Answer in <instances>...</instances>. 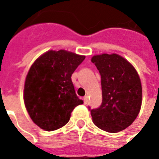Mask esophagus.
I'll return each instance as SVG.
<instances>
[{"mask_svg": "<svg viewBox=\"0 0 159 159\" xmlns=\"http://www.w3.org/2000/svg\"><path fill=\"white\" fill-rule=\"evenodd\" d=\"M83 101H84V104H85V105L88 104V102H89V98H88V96L83 97Z\"/></svg>", "mask_w": 159, "mask_h": 159, "instance_id": "1", "label": "esophagus"}]
</instances>
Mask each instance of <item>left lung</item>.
Returning a JSON list of instances; mask_svg holds the SVG:
<instances>
[{"label": "left lung", "instance_id": "1", "mask_svg": "<svg viewBox=\"0 0 159 159\" xmlns=\"http://www.w3.org/2000/svg\"><path fill=\"white\" fill-rule=\"evenodd\" d=\"M101 76L102 104L90 111L100 129L117 133L132 124L140 112L142 88L140 76L127 59L117 53L92 57Z\"/></svg>", "mask_w": 159, "mask_h": 159}]
</instances>
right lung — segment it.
<instances>
[{
    "label": "right lung",
    "mask_w": 159,
    "mask_h": 159,
    "mask_svg": "<svg viewBox=\"0 0 159 159\" xmlns=\"http://www.w3.org/2000/svg\"><path fill=\"white\" fill-rule=\"evenodd\" d=\"M84 55L49 50L36 59L26 76L25 106L36 125L53 131L69 122L73 109L83 101L76 96L71 75Z\"/></svg>",
    "instance_id": "obj_1"
}]
</instances>
